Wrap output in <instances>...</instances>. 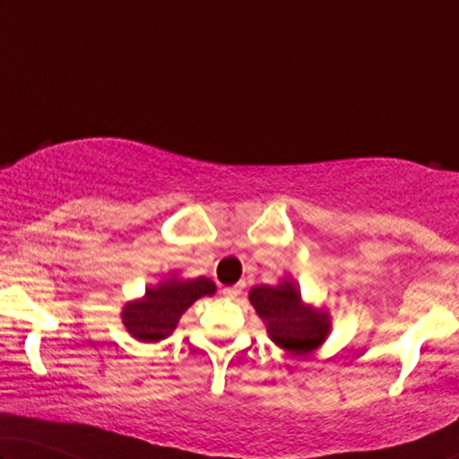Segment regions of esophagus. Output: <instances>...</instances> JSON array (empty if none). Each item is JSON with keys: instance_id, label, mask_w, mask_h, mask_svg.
Instances as JSON below:
<instances>
[{"instance_id": "obj_1", "label": "esophagus", "mask_w": 459, "mask_h": 459, "mask_svg": "<svg viewBox=\"0 0 459 459\" xmlns=\"http://www.w3.org/2000/svg\"><path fill=\"white\" fill-rule=\"evenodd\" d=\"M240 292H242V286H230V288H223V290H221L225 299H236Z\"/></svg>"}]
</instances>
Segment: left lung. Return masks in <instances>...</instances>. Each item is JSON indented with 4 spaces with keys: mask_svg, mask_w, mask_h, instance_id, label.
<instances>
[{
    "mask_svg": "<svg viewBox=\"0 0 459 459\" xmlns=\"http://www.w3.org/2000/svg\"><path fill=\"white\" fill-rule=\"evenodd\" d=\"M248 300L265 324L269 338L294 357L311 355L330 336L328 309L305 303L300 288L290 278L280 280L275 286L250 288Z\"/></svg>",
    "mask_w": 459,
    "mask_h": 459,
    "instance_id": "1",
    "label": "left lung"
}]
</instances>
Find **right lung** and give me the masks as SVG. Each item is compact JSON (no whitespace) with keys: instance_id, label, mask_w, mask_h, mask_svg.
Here are the masks:
<instances>
[{"instance_id":"right-lung-1","label":"right lung","mask_w":459,"mask_h":459,"mask_svg":"<svg viewBox=\"0 0 459 459\" xmlns=\"http://www.w3.org/2000/svg\"><path fill=\"white\" fill-rule=\"evenodd\" d=\"M215 292V281L204 275L186 280L173 272L159 284L146 288L143 297L125 303L121 322L135 341L160 342L173 334L181 316L198 299L212 297Z\"/></svg>"}]
</instances>
